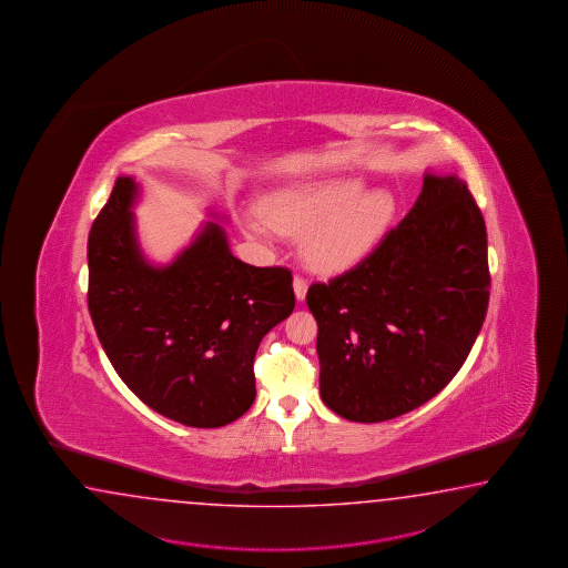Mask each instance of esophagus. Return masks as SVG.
<instances>
[{
	"label": "esophagus",
	"mask_w": 568,
	"mask_h": 568,
	"mask_svg": "<svg viewBox=\"0 0 568 568\" xmlns=\"http://www.w3.org/2000/svg\"><path fill=\"white\" fill-rule=\"evenodd\" d=\"M307 281L302 277V275H295L293 277V291H295V297H297V302H303L305 300V295H307Z\"/></svg>",
	"instance_id": "34e87169"
}]
</instances>
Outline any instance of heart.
Here are the masks:
<instances>
[{"label":"heart","mask_w":568,"mask_h":568,"mask_svg":"<svg viewBox=\"0 0 568 568\" xmlns=\"http://www.w3.org/2000/svg\"><path fill=\"white\" fill-rule=\"evenodd\" d=\"M365 191L358 179L302 185L275 193L265 214L244 222L254 240H271L281 230L303 234V256L322 273H342L358 265L385 236L397 212L392 191Z\"/></svg>","instance_id":"1"}]
</instances>
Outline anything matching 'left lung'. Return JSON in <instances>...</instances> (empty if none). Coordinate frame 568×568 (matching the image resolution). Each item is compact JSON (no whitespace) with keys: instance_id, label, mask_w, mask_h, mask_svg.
<instances>
[{"instance_id":"left-lung-1","label":"left lung","mask_w":568,"mask_h":568,"mask_svg":"<svg viewBox=\"0 0 568 568\" xmlns=\"http://www.w3.org/2000/svg\"><path fill=\"white\" fill-rule=\"evenodd\" d=\"M489 287L479 205L460 176L428 173L409 214L365 261L307 290L322 402L363 424L429 402L467 361Z\"/></svg>"}]
</instances>
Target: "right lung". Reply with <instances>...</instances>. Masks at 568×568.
I'll return each instance as SVG.
<instances>
[{
  "instance_id": "obj_1",
  "label": "right lung",
  "mask_w": 568,
  "mask_h": 568,
  "mask_svg": "<svg viewBox=\"0 0 568 568\" xmlns=\"http://www.w3.org/2000/svg\"><path fill=\"white\" fill-rule=\"evenodd\" d=\"M139 185L118 176L88 242L89 314L115 373L140 402L191 428H220L256 397L254 354L295 307L283 266L230 253L207 222L171 265L140 251L132 205Z\"/></svg>"
}]
</instances>
